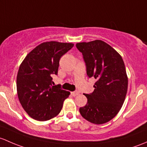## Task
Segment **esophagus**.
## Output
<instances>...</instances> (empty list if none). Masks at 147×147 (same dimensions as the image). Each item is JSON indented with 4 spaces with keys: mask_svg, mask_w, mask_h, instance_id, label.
<instances>
[{
    "mask_svg": "<svg viewBox=\"0 0 147 147\" xmlns=\"http://www.w3.org/2000/svg\"><path fill=\"white\" fill-rule=\"evenodd\" d=\"M71 96H73L74 97H75V96H78V95L79 94V92H78V91H74V92H71Z\"/></svg>",
    "mask_w": 147,
    "mask_h": 147,
    "instance_id": "obj_1",
    "label": "esophagus"
}]
</instances>
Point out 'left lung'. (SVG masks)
Wrapping results in <instances>:
<instances>
[{
  "label": "left lung",
  "mask_w": 147,
  "mask_h": 147,
  "mask_svg": "<svg viewBox=\"0 0 147 147\" xmlns=\"http://www.w3.org/2000/svg\"><path fill=\"white\" fill-rule=\"evenodd\" d=\"M76 46L84 56L87 75L96 79L94 91L84 94L88 102L80 107V113L91 123H106L117 115L125 100L128 77L125 63L120 54L102 40Z\"/></svg>",
  "instance_id": "obj_1"
}]
</instances>
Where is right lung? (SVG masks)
I'll return each mask as SVG.
<instances>
[{
    "label": "right lung",
    "instance_id": "obj_1",
    "mask_svg": "<svg viewBox=\"0 0 147 147\" xmlns=\"http://www.w3.org/2000/svg\"><path fill=\"white\" fill-rule=\"evenodd\" d=\"M73 43L46 42L25 57L17 75L18 99L32 118L47 121L59 114L70 92L52 86V75H57L61 57Z\"/></svg>",
    "mask_w": 147,
    "mask_h": 147
}]
</instances>
